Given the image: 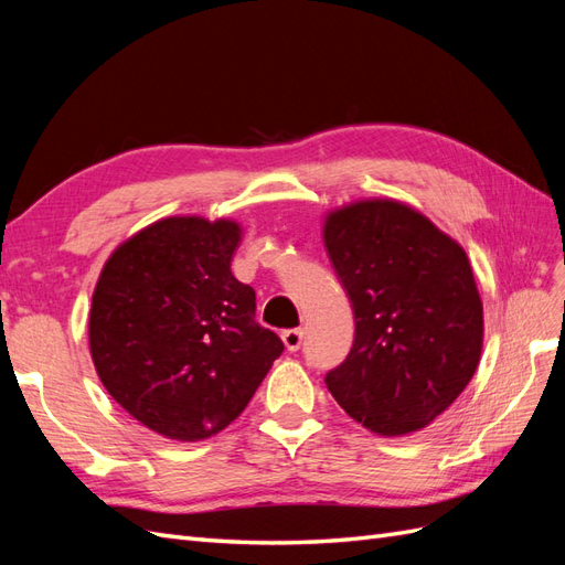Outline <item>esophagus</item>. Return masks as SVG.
I'll return each mask as SVG.
<instances>
[{"instance_id": "1", "label": "esophagus", "mask_w": 565, "mask_h": 565, "mask_svg": "<svg viewBox=\"0 0 565 565\" xmlns=\"http://www.w3.org/2000/svg\"><path fill=\"white\" fill-rule=\"evenodd\" d=\"M280 337H282V341H285L287 351H299V349H301V341H303V330H301V328L285 330Z\"/></svg>"}]
</instances>
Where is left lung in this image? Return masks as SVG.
<instances>
[{
    "label": "left lung",
    "mask_w": 565,
    "mask_h": 565,
    "mask_svg": "<svg viewBox=\"0 0 565 565\" xmlns=\"http://www.w3.org/2000/svg\"><path fill=\"white\" fill-rule=\"evenodd\" d=\"M322 237L355 320L347 361L324 384L374 434L424 429L481 361L483 303L467 252L396 200L330 212Z\"/></svg>",
    "instance_id": "obj_1"
}]
</instances>
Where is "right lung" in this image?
Returning a JSON list of instances; mask_svg holds the SVG:
<instances>
[{
  "instance_id": "1",
  "label": "right lung",
  "mask_w": 565,
  "mask_h": 565,
  "mask_svg": "<svg viewBox=\"0 0 565 565\" xmlns=\"http://www.w3.org/2000/svg\"><path fill=\"white\" fill-rule=\"evenodd\" d=\"M241 235L228 218H160L100 270L89 313L98 380L160 436L191 443L226 429L285 349L231 273Z\"/></svg>"
}]
</instances>
